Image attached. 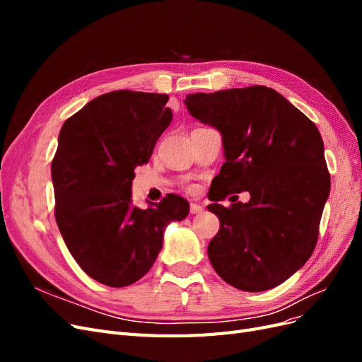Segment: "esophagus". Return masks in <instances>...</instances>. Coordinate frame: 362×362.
I'll return each mask as SVG.
<instances>
[{
    "mask_svg": "<svg viewBox=\"0 0 362 362\" xmlns=\"http://www.w3.org/2000/svg\"><path fill=\"white\" fill-rule=\"evenodd\" d=\"M204 206H201L199 204H190V213L192 214H198V213H202Z\"/></svg>",
    "mask_w": 362,
    "mask_h": 362,
    "instance_id": "1",
    "label": "esophagus"
}]
</instances>
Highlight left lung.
I'll list each match as a JSON object with an SVG mask.
<instances>
[{
  "label": "left lung",
  "mask_w": 362,
  "mask_h": 362,
  "mask_svg": "<svg viewBox=\"0 0 362 362\" xmlns=\"http://www.w3.org/2000/svg\"><path fill=\"white\" fill-rule=\"evenodd\" d=\"M185 105L223 140L226 161L208 193V210L221 221L206 249L211 266L238 290L279 286L310 259L319 238L331 190L319 129L266 86L193 93ZM242 191L251 193L247 204H216Z\"/></svg>",
  "instance_id": "8db88e82"
}]
</instances>
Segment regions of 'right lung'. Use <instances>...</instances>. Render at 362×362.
<instances>
[{
    "label": "right lung",
    "instance_id": "right-lung-1",
    "mask_svg": "<svg viewBox=\"0 0 362 362\" xmlns=\"http://www.w3.org/2000/svg\"><path fill=\"white\" fill-rule=\"evenodd\" d=\"M168 101L164 93L115 90L60 129L51 163L54 216L74 259L108 287L144 278L161 250L164 228L190 210L172 193L146 210L131 205L134 169L149 161L173 117Z\"/></svg>",
    "mask_w": 362,
    "mask_h": 362
}]
</instances>
